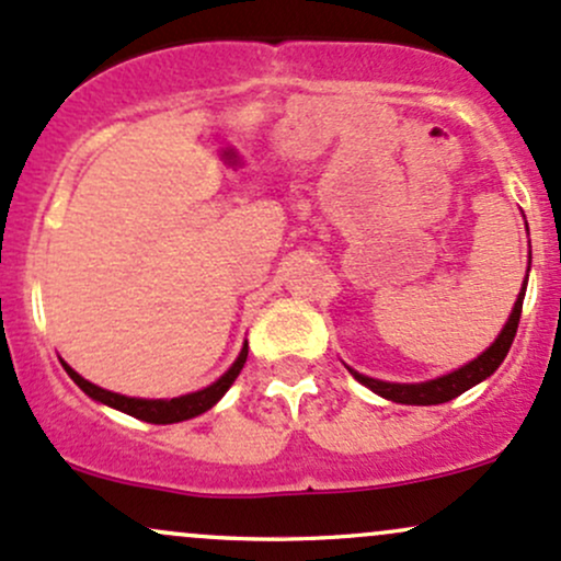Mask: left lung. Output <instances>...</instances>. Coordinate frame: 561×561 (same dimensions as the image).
Segmentation results:
<instances>
[{"mask_svg": "<svg viewBox=\"0 0 561 561\" xmlns=\"http://www.w3.org/2000/svg\"><path fill=\"white\" fill-rule=\"evenodd\" d=\"M529 262H533V254H529ZM527 273H529V267H527ZM524 291H527V278H524L519 297H516V302H514V310H511L505 327L500 329L495 342H492L484 353L476 355L473 360L462 364L460 369L449 371V375H442L436 379H425V382H385V379L360 375V371H355L345 364L347 371H351V375L358 379L360 385H366L371 393L382 396V399L396 401V403H409V407H433V403H447L451 399H457V396L466 393L468 388H473V385L484 382L486 377L495 375L497 366L503 364V358L508 355L511 342H514L516 329H519Z\"/></svg>", "mask_w": 561, "mask_h": 561, "instance_id": "1", "label": "left lung"}]
</instances>
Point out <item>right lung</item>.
<instances>
[{"label":"right lung","mask_w":561,"mask_h":561,"mask_svg":"<svg viewBox=\"0 0 561 561\" xmlns=\"http://www.w3.org/2000/svg\"><path fill=\"white\" fill-rule=\"evenodd\" d=\"M245 358H249V342H243V347H240L234 364L225 371V375L216 379V382H210L208 388H203V390H195V393L179 396V399H134V396L112 393V390L99 388V385L88 382L85 377L77 375V371L66 364V360H61V364H64L66 375L75 379V382L80 385L82 393L90 396L93 401L117 409V412L130 414V417H136V420H144V423L171 425V423H184V420H192V417H197V414L208 412V409L214 407V403L219 401L227 390H230V385L234 382V379H238Z\"/></svg>","instance_id":"add662e5"}]
</instances>
